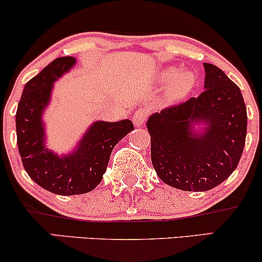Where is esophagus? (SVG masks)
<instances>
[{
    "label": "esophagus",
    "mask_w": 262,
    "mask_h": 262,
    "mask_svg": "<svg viewBox=\"0 0 262 262\" xmlns=\"http://www.w3.org/2000/svg\"><path fill=\"white\" fill-rule=\"evenodd\" d=\"M146 117H148V113L145 112V110H138L133 116V123L135 127L143 125V123L146 121Z\"/></svg>",
    "instance_id": "obj_1"
}]
</instances>
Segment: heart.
Returning a JSON list of instances; mask_svg holds the SVG:
<instances>
[{
	"label": "heart",
	"mask_w": 262,
	"mask_h": 262,
	"mask_svg": "<svg viewBox=\"0 0 262 262\" xmlns=\"http://www.w3.org/2000/svg\"><path fill=\"white\" fill-rule=\"evenodd\" d=\"M173 68L165 69L160 75V80L167 81L172 77L174 79L171 80L169 87L166 91V98L170 102H177L186 98L187 96L193 91V89L197 85V77L192 71L182 70L177 73Z\"/></svg>",
	"instance_id": "obj_1"
}]
</instances>
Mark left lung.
<instances>
[{
  "instance_id": "left-lung-1",
  "label": "left lung",
  "mask_w": 262,
  "mask_h": 262,
  "mask_svg": "<svg viewBox=\"0 0 262 262\" xmlns=\"http://www.w3.org/2000/svg\"><path fill=\"white\" fill-rule=\"evenodd\" d=\"M204 91L154 113L146 122L151 162L166 185L208 191L236 169L245 146L248 116L242 91L217 66L204 62ZM206 125L202 132L193 125Z\"/></svg>"
}]
</instances>
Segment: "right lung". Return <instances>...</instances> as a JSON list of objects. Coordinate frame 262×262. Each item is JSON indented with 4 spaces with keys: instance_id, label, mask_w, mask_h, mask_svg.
<instances>
[{
    "instance_id": "1",
    "label": "right lung",
    "mask_w": 262,
    "mask_h": 262,
    "mask_svg": "<svg viewBox=\"0 0 262 262\" xmlns=\"http://www.w3.org/2000/svg\"><path fill=\"white\" fill-rule=\"evenodd\" d=\"M76 62L61 56L45 66L26 83L16 113L17 144L23 167L40 187L60 196L92 191L102 181L114 146L134 129L129 119L92 123L71 154L59 156L45 148L43 112L52 96L54 82Z\"/></svg>"
}]
</instances>
